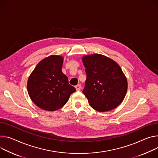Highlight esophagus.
I'll use <instances>...</instances> for the list:
<instances>
[{
	"mask_svg": "<svg viewBox=\"0 0 158 158\" xmlns=\"http://www.w3.org/2000/svg\"><path fill=\"white\" fill-rule=\"evenodd\" d=\"M76 89L77 91L81 90V85L79 84H77V85H76Z\"/></svg>",
	"mask_w": 158,
	"mask_h": 158,
	"instance_id": "obj_1",
	"label": "esophagus"
}]
</instances>
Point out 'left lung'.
Segmentation results:
<instances>
[{
    "instance_id": "1",
    "label": "left lung",
    "mask_w": 158,
    "mask_h": 158,
    "mask_svg": "<svg viewBox=\"0 0 158 158\" xmlns=\"http://www.w3.org/2000/svg\"><path fill=\"white\" fill-rule=\"evenodd\" d=\"M82 61L87 75L82 93L89 105L99 111L117 107L127 91V81L120 67L100 54L85 55Z\"/></svg>"
}]
</instances>
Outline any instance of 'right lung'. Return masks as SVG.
<instances>
[{
  "instance_id": "1",
  "label": "right lung",
  "mask_w": 158,
  "mask_h": 158,
  "mask_svg": "<svg viewBox=\"0 0 158 158\" xmlns=\"http://www.w3.org/2000/svg\"><path fill=\"white\" fill-rule=\"evenodd\" d=\"M62 64L63 57L49 56L38 63L28 79V94L33 102L43 110L60 109L76 91L63 74Z\"/></svg>"
}]
</instances>
